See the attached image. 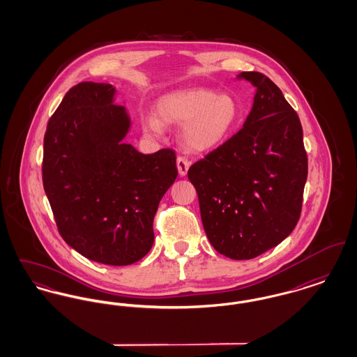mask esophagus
<instances>
[{
    "label": "esophagus",
    "mask_w": 357,
    "mask_h": 357,
    "mask_svg": "<svg viewBox=\"0 0 357 357\" xmlns=\"http://www.w3.org/2000/svg\"><path fill=\"white\" fill-rule=\"evenodd\" d=\"M190 165H191V163H190V160L187 159L186 156L179 155V156L176 158V167H178V171H179V174H181L182 176L186 175Z\"/></svg>",
    "instance_id": "esophagus-1"
}]
</instances>
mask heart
<instances>
[{"label": "heart", "instance_id": "heart-1", "mask_svg": "<svg viewBox=\"0 0 357 357\" xmlns=\"http://www.w3.org/2000/svg\"><path fill=\"white\" fill-rule=\"evenodd\" d=\"M238 119L239 108L230 95L188 89L160 98L156 102V118L146 116L143 124L155 134L162 131V124L185 126L182 137L187 147L206 151L221 144Z\"/></svg>", "mask_w": 357, "mask_h": 357}]
</instances>
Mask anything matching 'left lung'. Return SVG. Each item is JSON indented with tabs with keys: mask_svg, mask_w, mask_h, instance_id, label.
Segmentation results:
<instances>
[{
	"mask_svg": "<svg viewBox=\"0 0 357 357\" xmlns=\"http://www.w3.org/2000/svg\"><path fill=\"white\" fill-rule=\"evenodd\" d=\"M237 77L257 88L249 116L187 176L214 249L252 259L282 242L300 220L307 156L298 115L281 89L261 72Z\"/></svg>",
	"mask_w": 357,
	"mask_h": 357,
	"instance_id": "left-lung-1",
	"label": "left lung"
}]
</instances>
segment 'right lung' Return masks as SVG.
<instances>
[{
	"label": "right lung",
	"mask_w": 357,
	"mask_h": 357,
	"mask_svg": "<svg viewBox=\"0 0 357 357\" xmlns=\"http://www.w3.org/2000/svg\"><path fill=\"white\" fill-rule=\"evenodd\" d=\"M111 84L72 86L48 121L43 183L57 230L85 258L114 266L142 259L153 215L178 176L172 149L143 155L121 143L130 127Z\"/></svg>",
	"instance_id": "obj_1"
}]
</instances>
